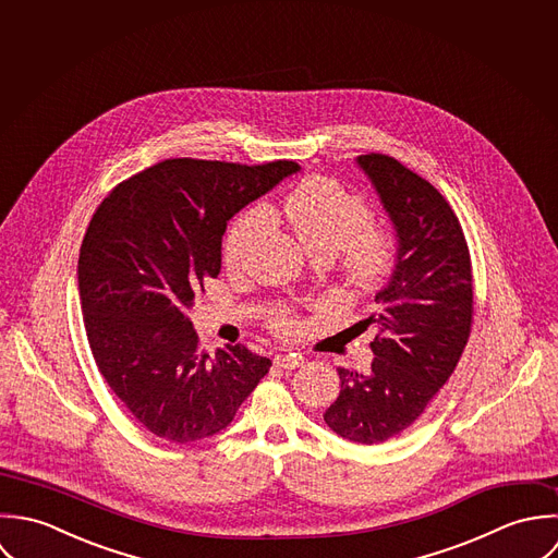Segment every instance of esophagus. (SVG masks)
<instances>
[{"label":"esophagus","mask_w":558,"mask_h":558,"mask_svg":"<svg viewBox=\"0 0 558 558\" xmlns=\"http://www.w3.org/2000/svg\"><path fill=\"white\" fill-rule=\"evenodd\" d=\"M274 362L280 366V368H287V371H293V368H298L302 362H304V357L302 355H276L274 357Z\"/></svg>","instance_id":"34e87169"}]
</instances>
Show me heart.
Returning <instances> with one entry per match:
<instances>
[{
	"label": "heart",
	"instance_id": "heart-1",
	"mask_svg": "<svg viewBox=\"0 0 558 558\" xmlns=\"http://www.w3.org/2000/svg\"><path fill=\"white\" fill-rule=\"evenodd\" d=\"M280 214L311 256L326 254L335 258L340 252L344 276L357 291H377L392 274L397 258L392 236L386 230L368 226V205L332 179H304L284 196ZM265 228L267 214L263 207L245 209L226 232L223 260L236 267ZM278 328L291 332L295 324L282 315Z\"/></svg>",
	"mask_w": 558,
	"mask_h": 558
}]
</instances>
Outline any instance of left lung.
I'll list each match as a JSON object with an SVG mask.
<instances>
[{
	"label": "left lung",
	"instance_id": "obj_1",
	"mask_svg": "<svg viewBox=\"0 0 558 558\" xmlns=\"http://www.w3.org/2000/svg\"><path fill=\"white\" fill-rule=\"evenodd\" d=\"M355 163L392 222L397 258L364 319L377 326L371 371L338 368L324 421L349 442L379 445L408 429L454 371L472 324V269L459 220L429 181L388 155Z\"/></svg>",
	"mask_w": 558,
	"mask_h": 558
}]
</instances>
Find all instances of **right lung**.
I'll list each match as a JSON object with an SVG mask.
<instances>
[{
    "label": "right lung",
    "instance_id": "add662e5",
    "mask_svg": "<svg viewBox=\"0 0 558 558\" xmlns=\"http://www.w3.org/2000/svg\"><path fill=\"white\" fill-rule=\"evenodd\" d=\"M300 170L166 159L116 185L93 216L77 263L88 342L113 395L157 438L220 434L267 375L271 360L243 344L201 349L190 308L222 269L228 220Z\"/></svg>",
    "mask_w": 558,
    "mask_h": 558
}]
</instances>
